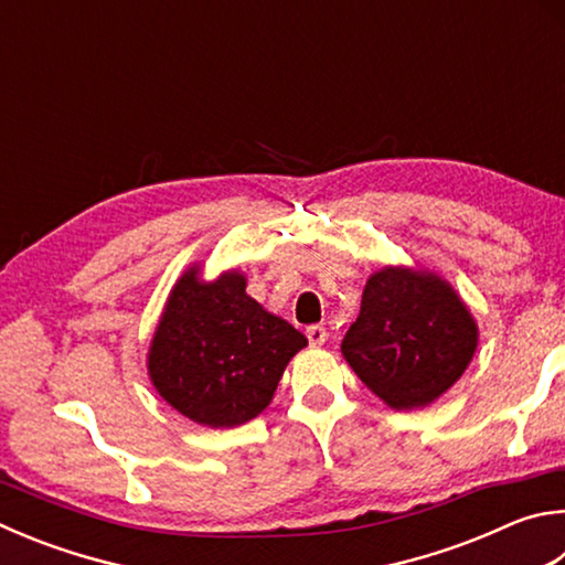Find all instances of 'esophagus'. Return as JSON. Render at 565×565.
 Returning <instances> with one entry per match:
<instances>
[{
	"label": "esophagus",
	"mask_w": 565,
	"mask_h": 565,
	"mask_svg": "<svg viewBox=\"0 0 565 565\" xmlns=\"http://www.w3.org/2000/svg\"><path fill=\"white\" fill-rule=\"evenodd\" d=\"M306 338H309L311 345H323L328 333H326L323 326H309V328H306Z\"/></svg>",
	"instance_id": "obj_1"
}]
</instances>
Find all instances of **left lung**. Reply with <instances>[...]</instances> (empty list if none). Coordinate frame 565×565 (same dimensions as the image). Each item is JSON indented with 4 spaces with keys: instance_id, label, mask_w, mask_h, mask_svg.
Listing matches in <instances>:
<instances>
[{
    "instance_id": "1",
    "label": "left lung",
    "mask_w": 565,
    "mask_h": 565,
    "mask_svg": "<svg viewBox=\"0 0 565 565\" xmlns=\"http://www.w3.org/2000/svg\"><path fill=\"white\" fill-rule=\"evenodd\" d=\"M479 331L465 301L437 274L385 266L365 284L341 353L393 409L425 407L471 363Z\"/></svg>"
}]
</instances>
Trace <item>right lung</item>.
<instances>
[{"label": "right lung", "instance_id": "right-lung-1", "mask_svg": "<svg viewBox=\"0 0 565 565\" xmlns=\"http://www.w3.org/2000/svg\"><path fill=\"white\" fill-rule=\"evenodd\" d=\"M309 343L301 331L256 303L247 276L202 281L180 276L152 335L148 373L168 405L192 423L237 427L271 403L284 367Z\"/></svg>", "mask_w": 565, "mask_h": 565}]
</instances>
